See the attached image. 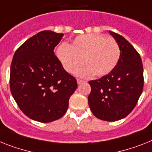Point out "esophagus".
<instances>
[{"instance_id": "obj_1", "label": "esophagus", "mask_w": 152, "mask_h": 152, "mask_svg": "<svg viewBox=\"0 0 152 152\" xmlns=\"http://www.w3.org/2000/svg\"><path fill=\"white\" fill-rule=\"evenodd\" d=\"M77 85H81V83H83L84 81L83 80H81V79H77Z\"/></svg>"}]
</instances>
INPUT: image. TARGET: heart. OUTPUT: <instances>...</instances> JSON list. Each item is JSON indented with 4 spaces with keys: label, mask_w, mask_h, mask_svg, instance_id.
<instances>
[{
    "label": "heart",
    "mask_w": 152,
    "mask_h": 152,
    "mask_svg": "<svg viewBox=\"0 0 152 152\" xmlns=\"http://www.w3.org/2000/svg\"><path fill=\"white\" fill-rule=\"evenodd\" d=\"M56 56L67 72H72L83 60L85 64L76 71L81 77L103 76L113 70L120 56L118 43L102 35L88 34L77 36L71 46L63 43Z\"/></svg>",
    "instance_id": "1"
}]
</instances>
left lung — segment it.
<instances>
[{"mask_svg":"<svg viewBox=\"0 0 152 152\" xmlns=\"http://www.w3.org/2000/svg\"><path fill=\"white\" fill-rule=\"evenodd\" d=\"M110 33L119 45L120 60L108 75L89 81L88 100L95 116L113 122L126 117L134 110L142 93L144 77L138 53L122 36Z\"/></svg>","mask_w":152,"mask_h":152,"instance_id":"8db88e82","label":"left lung"}]
</instances>
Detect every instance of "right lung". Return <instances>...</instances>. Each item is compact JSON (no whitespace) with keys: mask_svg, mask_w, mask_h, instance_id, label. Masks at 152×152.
<instances>
[{"mask_svg":"<svg viewBox=\"0 0 152 152\" xmlns=\"http://www.w3.org/2000/svg\"><path fill=\"white\" fill-rule=\"evenodd\" d=\"M63 36L50 30L38 32L18 49L11 62L12 96L24 114L38 122L61 118L77 87L54 55Z\"/></svg>","mask_w":152,"mask_h":152,"instance_id":"1","label":"right lung"}]
</instances>
